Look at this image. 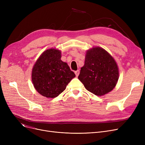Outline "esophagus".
<instances>
[{
	"label": "esophagus",
	"mask_w": 145,
	"mask_h": 145,
	"mask_svg": "<svg viewBox=\"0 0 145 145\" xmlns=\"http://www.w3.org/2000/svg\"><path fill=\"white\" fill-rule=\"evenodd\" d=\"M74 73H75L76 76L78 77V75L79 74V71L78 70V71H75V72H74Z\"/></svg>",
	"instance_id": "esophagus-1"
}]
</instances>
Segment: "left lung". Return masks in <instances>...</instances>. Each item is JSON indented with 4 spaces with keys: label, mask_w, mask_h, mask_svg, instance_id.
I'll return each mask as SVG.
<instances>
[{
    "label": "left lung",
    "mask_w": 145,
    "mask_h": 145,
    "mask_svg": "<svg viewBox=\"0 0 145 145\" xmlns=\"http://www.w3.org/2000/svg\"><path fill=\"white\" fill-rule=\"evenodd\" d=\"M78 79L85 88L97 96L109 93L119 79L118 65L112 56L103 49L96 47L86 52L85 65Z\"/></svg>",
    "instance_id": "obj_1"
}]
</instances>
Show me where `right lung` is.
Instances as JSON below:
<instances>
[{
  "mask_svg": "<svg viewBox=\"0 0 145 145\" xmlns=\"http://www.w3.org/2000/svg\"><path fill=\"white\" fill-rule=\"evenodd\" d=\"M60 59V50L50 49L42 53L33 66V84L37 92L43 96L57 97L75 77L69 66Z\"/></svg>",
  "mask_w": 145,
  "mask_h": 145,
  "instance_id": "obj_1",
  "label": "right lung"
}]
</instances>
